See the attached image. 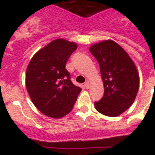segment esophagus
Returning <instances> with one entry per match:
<instances>
[{
    "label": "esophagus",
    "mask_w": 155,
    "mask_h": 155,
    "mask_svg": "<svg viewBox=\"0 0 155 155\" xmlns=\"http://www.w3.org/2000/svg\"><path fill=\"white\" fill-rule=\"evenodd\" d=\"M84 87H86V89H88L89 88V82H85L84 83Z\"/></svg>",
    "instance_id": "obj_1"
}]
</instances>
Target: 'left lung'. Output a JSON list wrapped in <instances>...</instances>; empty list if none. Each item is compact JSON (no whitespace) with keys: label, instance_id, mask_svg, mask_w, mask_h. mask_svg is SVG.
<instances>
[{"label":"left lung","instance_id":"left-lung-1","mask_svg":"<svg viewBox=\"0 0 155 155\" xmlns=\"http://www.w3.org/2000/svg\"><path fill=\"white\" fill-rule=\"evenodd\" d=\"M99 64L104 83V95L94 102L98 112L114 117L134 103L139 89V74L127 52L113 40H105L90 47Z\"/></svg>","mask_w":155,"mask_h":155}]
</instances>
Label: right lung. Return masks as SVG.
Segmentation results:
<instances>
[{"label":"right lung","instance_id":"add662e5","mask_svg":"<svg viewBox=\"0 0 155 155\" xmlns=\"http://www.w3.org/2000/svg\"><path fill=\"white\" fill-rule=\"evenodd\" d=\"M65 39L52 41L31 59L25 74V85L31 102L47 116L59 119L72 110L80 87L74 85L65 66L77 49Z\"/></svg>","mask_w":155,"mask_h":155}]
</instances>
